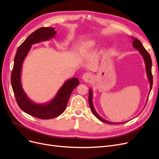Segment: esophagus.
<instances>
[{
    "mask_svg": "<svg viewBox=\"0 0 159 159\" xmlns=\"http://www.w3.org/2000/svg\"><path fill=\"white\" fill-rule=\"evenodd\" d=\"M82 79L84 81L86 82H90L91 80L92 79V75L90 73H84L83 75H82Z\"/></svg>",
    "mask_w": 159,
    "mask_h": 159,
    "instance_id": "obj_1",
    "label": "esophagus"
}]
</instances>
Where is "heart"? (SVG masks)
Masks as SVG:
<instances>
[{
	"label": "heart",
	"instance_id": "heart-1",
	"mask_svg": "<svg viewBox=\"0 0 159 159\" xmlns=\"http://www.w3.org/2000/svg\"><path fill=\"white\" fill-rule=\"evenodd\" d=\"M95 44V40H90V41H88V43H86V47H93Z\"/></svg>",
	"mask_w": 159,
	"mask_h": 159
}]
</instances>
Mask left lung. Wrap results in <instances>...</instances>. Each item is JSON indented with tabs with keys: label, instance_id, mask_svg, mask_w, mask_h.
<instances>
[{
	"label": "left lung",
	"instance_id": "8db88e82",
	"mask_svg": "<svg viewBox=\"0 0 159 159\" xmlns=\"http://www.w3.org/2000/svg\"><path fill=\"white\" fill-rule=\"evenodd\" d=\"M131 39H133V46L134 48L136 50L139 51V52H140V54H141V56L142 57L143 60H144V63L145 65H146V75L148 79V80L149 82V85H150V89L149 92H151V88H152V85H153V77H152V73H151V67H152V61H151V58L149 54L148 53V52L146 50V49L143 47V46L142 45V43L137 38H135L134 37H130ZM148 99L146 100V102L148 101ZM88 102H89V107H90L92 112H93V114L98 118L99 120H100L101 121L107 123H109V124H120V123H123L125 122H121V123H114V122H111L107 121L105 119H103L102 117H101L98 112H96V110L93 107V91L92 88H89V97H88Z\"/></svg>",
	"mask_w": 159,
	"mask_h": 159
}]
</instances>
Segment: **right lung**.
I'll return each mask as SVG.
<instances>
[{"label":"right lung","mask_w":159,"mask_h":159,"mask_svg":"<svg viewBox=\"0 0 159 159\" xmlns=\"http://www.w3.org/2000/svg\"><path fill=\"white\" fill-rule=\"evenodd\" d=\"M53 27H41L32 32L20 45L14 58V64L11 75V83L17 104L23 112L42 120L54 118L62 114L66 108L70 95L79 84L77 78H71L64 82L57 94L49 101L36 103L26 94L22 86L21 73L23 61L32 45L54 38L57 31Z\"/></svg>","instance_id":"right-lung-1"}]
</instances>
